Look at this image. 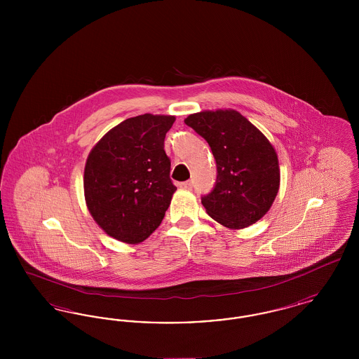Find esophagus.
<instances>
[{
  "instance_id": "obj_1",
  "label": "esophagus",
  "mask_w": 359,
  "mask_h": 359,
  "mask_svg": "<svg viewBox=\"0 0 359 359\" xmlns=\"http://www.w3.org/2000/svg\"><path fill=\"white\" fill-rule=\"evenodd\" d=\"M179 188H180V189H186V191H188V189H191V188H192V182H183V183H179Z\"/></svg>"
}]
</instances>
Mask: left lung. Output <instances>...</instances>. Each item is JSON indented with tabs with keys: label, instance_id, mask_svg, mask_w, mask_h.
<instances>
[{
	"label": "left lung",
	"instance_id": "left-lung-1",
	"mask_svg": "<svg viewBox=\"0 0 359 359\" xmlns=\"http://www.w3.org/2000/svg\"><path fill=\"white\" fill-rule=\"evenodd\" d=\"M208 142L217 183L202 198L205 212L227 229H245L273 205L280 188L278 157L259 129L233 109L203 110L184 120Z\"/></svg>",
	"mask_w": 359,
	"mask_h": 359
}]
</instances>
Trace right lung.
Segmentation results:
<instances>
[{"label": "right lung", "instance_id": "right-lung-1", "mask_svg": "<svg viewBox=\"0 0 359 359\" xmlns=\"http://www.w3.org/2000/svg\"><path fill=\"white\" fill-rule=\"evenodd\" d=\"M175 116L142 114L122 121L86 160V205L103 231L136 245L160 226L176 187L164 138Z\"/></svg>", "mask_w": 359, "mask_h": 359}]
</instances>
